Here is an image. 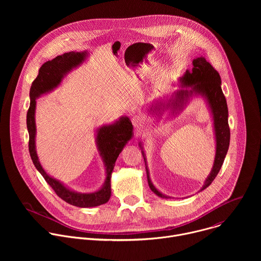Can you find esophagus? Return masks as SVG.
Returning <instances> with one entry per match:
<instances>
[{
  "instance_id": "esophagus-1",
  "label": "esophagus",
  "mask_w": 261,
  "mask_h": 261,
  "mask_svg": "<svg viewBox=\"0 0 261 261\" xmlns=\"http://www.w3.org/2000/svg\"><path fill=\"white\" fill-rule=\"evenodd\" d=\"M131 121H132V124H133L134 128H135L137 131H140V129H141V127H142V124H143L142 119H141L139 116H134V117L131 119Z\"/></svg>"
}]
</instances>
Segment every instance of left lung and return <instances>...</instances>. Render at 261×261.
Here are the masks:
<instances>
[{"instance_id":"1","label":"left lung","mask_w":261,"mask_h":261,"mask_svg":"<svg viewBox=\"0 0 261 261\" xmlns=\"http://www.w3.org/2000/svg\"><path fill=\"white\" fill-rule=\"evenodd\" d=\"M192 64V70H186L184 75L177 80L178 82L176 85H178L180 89L175 91L169 98L166 97L154 100L148 106L147 111L148 115H154L156 119L160 120L167 110H169V115L172 116L178 114L187 106L193 97H202L204 99L213 118L216 154L213 168L200 189V191H202L213 182L224 162L229 147L230 130L228 126L227 103L221 89L222 83L219 73L204 58L194 59ZM139 146L145 162L147 182L151 190L161 198H171L161 193L153 185L141 142H139Z\"/></svg>"}]
</instances>
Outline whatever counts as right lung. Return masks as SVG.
Here are the masks:
<instances>
[{"label": "right lung", "mask_w": 261, "mask_h": 261, "mask_svg": "<svg viewBox=\"0 0 261 261\" xmlns=\"http://www.w3.org/2000/svg\"><path fill=\"white\" fill-rule=\"evenodd\" d=\"M89 57V51H70L58 56L51 61L44 63L30 89V107L27 114V127L29 131V151L32 161L47 184L54 189L59 197L69 204L79 207H93L106 203L111 196L110 178L115 163L123 151L126 143L133 137V126L126 116L121 117L113 124L103 125L96 130V144L99 155L105 167V180L102 187L94 192H76L57 178L50 176L42 167L36 151V99L48 94L57 89L64 77L83 65Z\"/></svg>", "instance_id": "1"}]
</instances>
